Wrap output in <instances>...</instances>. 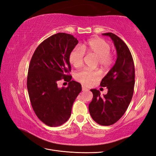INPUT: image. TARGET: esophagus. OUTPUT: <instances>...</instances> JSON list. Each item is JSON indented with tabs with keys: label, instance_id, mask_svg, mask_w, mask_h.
I'll return each instance as SVG.
<instances>
[{
	"label": "esophagus",
	"instance_id": "34e87169",
	"mask_svg": "<svg viewBox=\"0 0 156 156\" xmlns=\"http://www.w3.org/2000/svg\"><path fill=\"white\" fill-rule=\"evenodd\" d=\"M86 90H88V88L84 86H82V91H86Z\"/></svg>",
	"mask_w": 156,
	"mask_h": 156
}]
</instances>
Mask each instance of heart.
Returning <instances> with one entry per match:
<instances>
[{
    "instance_id": "heart-1",
    "label": "heart",
    "mask_w": 156,
    "mask_h": 156,
    "mask_svg": "<svg viewBox=\"0 0 156 156\" xmlns=\"http://www.w3.org/2000/svg\"><path fill=\"white\" fill-rule=\"evenodd\" d=\"M111 46L105 40L93 38L80 46H76L69 54L70 63L75 68L80 67L84 62L85 52L97 57L98 62L101 67L106 68L113 62V56L110 52ZM100 77L98 70H83L76 74V79L83 85L90 86Z\"/></svg>"
}]
</instances>
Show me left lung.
<instances>
[{"instance_id": "obj_1", "label": "left lung", "mask_w": 156, "mask_h": 156, "mask_svg": "<svg viewBox=\"0 0 156 156\" xmlns=\"http://www.w3.org/2000/svg\"><path fill=\"white\" fill-rule=\"evenodd\" d=\"M117 50V59L114 66L105 76L100 86L106 87L108 93L103 96L96 89L89 104L91 117L102 126H110L124 114L131 102L135 84V68L133 58L126 43L115 34L108 32Z\"/></svg>"}]
</instances>
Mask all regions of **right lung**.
<instances>
[{
    "label": "right lung",
    "instance_id": "obj_1",
    "mask_svg": "<svg viewBox=\"0 0 156 156\" xmlns=\"http://www.w3.org/2000/svg\"><path fill=\"white\" fill-rule=\"evenodd\" d=\"M73 36L60 32L41 42L29 64L27 89L36 115L46 125L56 127L71 115L73 103L82 91L80 83L71 80L69 54L77 45ZM62 79L69 82L66 88H57Z\"/></svg>",
    "mask_w": 156,
    "mask_h": 156
}]
</instances>
